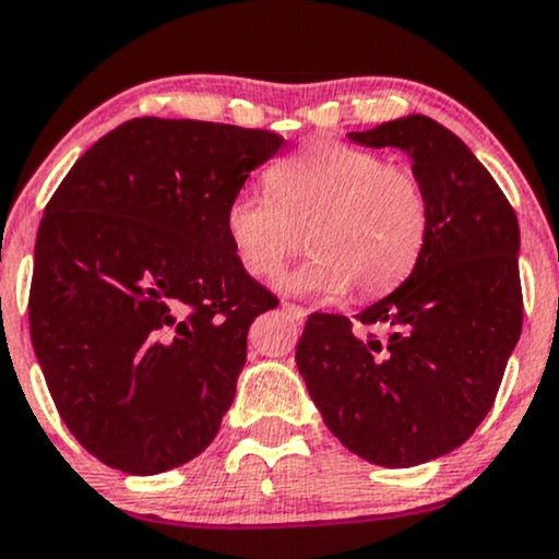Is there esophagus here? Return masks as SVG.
I'll return each instance as SVG.
<instances>
[{
    "label": "esophagus",
    "mask_w": 559,
    "mask_h": 559,
    "mask_svg": "<svg viewBox=\"0 0 559 559\" xmlns=\"http://www.w3.org/2000/svg\"><path fill=\"white\" fill-rule=\"evenodd\" d=\"M281 309H284L288 318L297 320V322H305V318H307V309L299 307V305H292V301H284V305H281Z\"/></svg>",
    "instance_id": "1"
}]
</instances>
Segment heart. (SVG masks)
Here are the masks:
<instances>
[{"mask_svg": "<svg viewBox=\"0 0 559 559\" xmlns=\"http://www.w3.org/2000/svg\"><path fill=\"white\" fill-rule=\"evenodd\" d=\"M271 194L245 190L226 207V237L252 278L271 281L305 245L286 288L378 297L406 281L425 250L429 203L421 179L369 147L312 140L273 166ZM306 237L301 238L300 234Z\"/></svg>", "mask_w": 559, "mask_h": 559, "instance_id": "1", "label": "heart"}]
</instances>
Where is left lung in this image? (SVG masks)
Segmentation results:
<instances>
[{
	"label": "left lung",
	"mask_w": 559,
	"mask_h": 559,
	"mask_svg": "<svg viewBox=\"0 0 559 559\" xmlns=\"http://www.w3.org/2000/svg\"><path fill=\"white\" fill-rule=\"evenodd\" d=\"M348 138L412 156L427 241L385 299L354 318L309 314L297 367L352 453L408 468L463 445L492 408L523 325L521 231L492 174L435 119L412 114Z\"/></svg>",
	"instance_id": "obj_1"
}]
</instances>
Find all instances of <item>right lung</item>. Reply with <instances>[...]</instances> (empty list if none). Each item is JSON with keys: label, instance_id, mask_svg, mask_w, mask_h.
Masks as SVG:
<instances>
[{"label": "right lung", "instance_id": "add662e5", "mask_svg": "<svg viewBox=\"0 0 559 559\" xmlns=\"http://www.w3.org/2000/svg\"><path fill=\"white\" fill-rule=\"evenodd\" d=\"M281 145L267 130L140 117L51 194L31 341L67 429L106 466L169 472L218 435L247 331L278 307L237 260L226 207Z\"/></svg>", "mask_w": 559, "mask_h": 559}]
</instances>
